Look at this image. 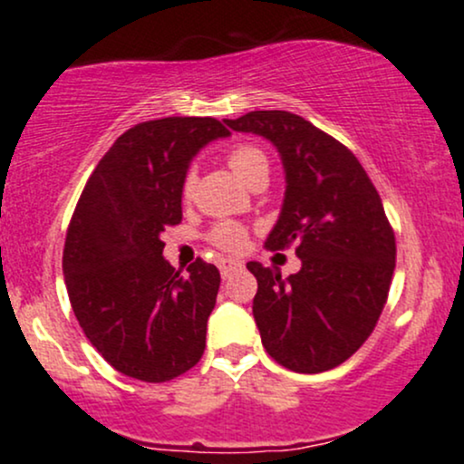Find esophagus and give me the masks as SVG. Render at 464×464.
<instances>
[{
	"label": "esophagus",
	"instance_id": "1",
	"mask_svg": "<svg viewBox=\"0 0 464 464\" xmlns=\"http://www.w3.org/2000/svg\"><path fill=\"white\" fill-rule=\"evenodd\" d=\"M237 270H242V262H237V259H220V273L225 279L237 273Z\"/></svg>",
	"mask_w": 464,
	"mask_h": 464
}]
</instances>
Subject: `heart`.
<instances>
[{
    "instance_id": "b5f03b06",
    "label": "heart",
    "mask_w": 464,
    "mask_h": 464,
    "mask_svg": "<svg viewBox=\"0 0 464 464\" xmlns=\"http://www.w3.org/2000/svg\"><path fill=\"white\" fill-rule=\"evenodd\" d=\"M227 161L231 165L233 172L237 174L239 179L246 185H255L257 180H266L268 177V157L259 146L255 143H237L233 146L227 154ZM196 189V172L194 169H188L183 177V183H180V196L185 200H189L194 196ZM207 239L218 248L227 250V253H239L244 246H246L248 239V228L242 225V222L236 220H222L216 222L214 227L207 233Z\"/></svg>"
}]
</instances>
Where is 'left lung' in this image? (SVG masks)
Returning <instances> with one entry per match:
<instances>
[{"label":"left lung","mask_w":464,"mask_h":464,"mask_svg":"<svg viewBox=\"0 0 464 464\" xmlns=\"http://www.w3.org/2000/svg\"><path fill=\"white\" fill-rule=\"evenodd\" d=\"M225 121L279 150L287 188L266 246L295 244L303 264L287 279L246 264L264 349L295 372L334 369L366 343L391 290L397 244L380 194L358 157L301 115L250 111Z\"/></svg>","instance_id":"1"}]
</instances>
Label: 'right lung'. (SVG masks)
<instances>
[{
  "mask_svg": "<svg viewBox=\"0 0 464 464\" xmlns=\"http://www.w3.org/2000/svg\"><path fill=\"white\" fill-rule=\"evenodd\" d=\"M228 130L214 117L141 121L115 140L80 194L63 275L80 327L115 371L161 384L205 353L220 273L198 257L188 275L163 259V233L183 220L191 157Z\"/></svg>",
  "mask_w": 464,
  "mask_h": 464,
  "instance_id": "right-lung-1",
  "label": "right lung"
}]
</instances>
